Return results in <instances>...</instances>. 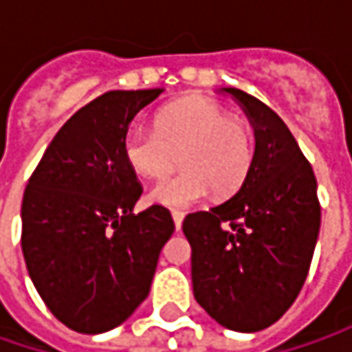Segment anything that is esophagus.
Listing matches in <instances>:
<instances>
[{
  "label": "esophagus",
  "mask_w": 352,
  "mask_h": 352,
  "mask_svg": "<svg viewBox=\"0 0 352 352\" xmlns=\"http://www.w3.org/2000/svg\"><path fill=\"white\" fill-rule=\"evenodd\" d=\"M172 219H174L176 229H180V227H182V221H184V211H178V210L172 211Z\"/></svg>",
  "instance_id": "obj_1"
}]
</instances>
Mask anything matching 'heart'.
Listing matches in <instances>:
<instances>
[{
    "label": "heart",
    "instance_id": "obj_1",
    "mask_svg": "<svg viewBox=\"0 0 352 352\" xmlns=\"http://www.w3.org/2000/svg\"><path fill=\"white\" fill-rule=\"evenodd\" d=\"M123 155L146 178L166 174L178 156L184 170L158 180L148 199L166 208H190L210 192L233 196L245 184L254 162V137L249 123L229 116L223 105L192 96L162 107L153 131L131 129Z\"/></svg>",
    "mask_w": 352,
    "mask_h": 352
}]
</instances>
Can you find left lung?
I'll list each match as a JSON object with an SVG mask.
<instances>
[{
  "label": "left lung",
  "instance_id": "8db88e82",
  "mask_svg": "<svg viewBox=\"0 0 352 352\" xmlns=\"http://www.w3.org/2000/svg\"><path fill=\"white\" fill-rule=\"evenodd\" d=\"M254 127V162L241 190L186 215L196 302L233 331L276 323L304 286L318 241V182L286 123L261 100L225 88Z\"/></svg>",
  "mask_w": 352,
  "mask_h": 352
}]
</instances>
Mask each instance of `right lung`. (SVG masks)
Returning <instances> with one entry per match:
<instances>
[{"label": "right lung", "instance_id": "right-lung-1", "mask_svg": "<svg viewBox=\"0 0 352 352\" xmlns=\"http://www.w3.org/2000/svg\"><path fill=\"white\" fill-rule=\"evenodd\" d=\"M162 89H113L78 109L47 146L21 206L29 276L78 333L113 329L148 296L174 233L166 208L133 213L142 188L123 155L129 123Z\"/></svg>", "mask_w": 352, "mask_h": 352}]
</instances>
